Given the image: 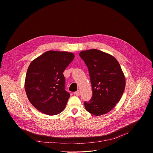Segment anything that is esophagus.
Wrapping results in <instances>:
<instances>
[{
    "label": "esophagus",
    "instance_id": "1",
    "mask_svg": "<svg viewBox=\"0 0 153 153\" xmlns=\"http://www.w3.org/2000/svg\"><path fill=\"white\" fill-rule=\"evenodd\" d=\"M74 94V95H76V96H79L80 95V92H79V90H77V91H75Z\"/></svg>",
    "mask_w": 153,
    "mask_h": 153
}]
</instances>
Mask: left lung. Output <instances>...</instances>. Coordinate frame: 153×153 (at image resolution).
<instances>
[{"label": "left lung", "instance_id": "left-lung-1", "mask_svg": "<svg viewBox=\"0 0 153 153\" xmlns=\"http://www.w3.org/2000/svg\"><path fill=\"white\" fill-rule=\"evenodd\" d=\"M80 57L88 69L92 98L85 102L89 113L100 116L112 110L120 101L126 86L125 76L117 59L98 49L81 51Z\"/></svg>", "mask_w": 153, "mask_h": 153}]
</instances>
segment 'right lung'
Instances as JSON below:
<instances>
[{"label":"right lung","mask_w":153,"mask_h":153,"mask_svg":"<svg viewBox=\"0 0 153 153\" xmlns=\"http://www.w3.org/2000/svg\"><path fill=\"white\" fill-rule=\"evenodd\" d=\"M74 58L71 52L49 51L30 63L24 87L29 101L39 112L55 115L65 109L70 94L65 90L63 73Z\"/></svg>","instance_id":"1"}]
</instances>
